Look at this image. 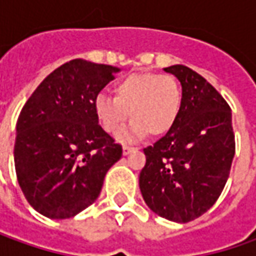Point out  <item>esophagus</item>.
<instances>
[{"label": "esophagus", "instance_id": "esophagus-1", "mask_svg": "<svg viewBox=\"0 0 256 256\" xmlns=\"http://www.w3.org/2000/svg\"><path fill=\"white\" fill-rule=\"evenodd\" d=\"M135 150L134 146H130V145H124L122 146V154L124 155H128V154H131Z\"/></svg>", "mask_w": 256, "mask_h": 256}]
</instances>
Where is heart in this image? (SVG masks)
<instances>
[{"instance_id":"heart-1","label":"heart","mask_w":256,"mask_h":256,"mask_svg":"<svg viewBox=\"0 0 256 256\" xmlns=\"http://www.w3.org/2000/svg\"><path fill=\"white\" fill-rule=\"evenodd\" d=\"M114 95L98 94L94 112L108 134L121 131L130 112L134 121L121 132L125 141L144 138L146 134L162 135L176 122L181 111L182 91L172 75L131 74L114 85Z\"/></svg>"}]
</instances>
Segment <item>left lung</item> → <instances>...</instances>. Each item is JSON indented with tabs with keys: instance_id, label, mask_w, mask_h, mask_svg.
Listing matches in <instances>:
<instances>
[{
	"instance_id": "1",
	"label": "left lung",
	"mask_w": 256,
	"mask_h": 256,
	"mask_svg": "<svg viewBox=\"0 0 256 256\" xmlns=\"http://www.w3.org/2000/svg\"><path fill=\"white\" fill-rule=\"evenodd\" d=\"M182 86L181 111L171 130L144 154L140 190L150 210L190 222L220 198L235 155L232 114L222 95L185 65L164 68Z\"/></svg>"
}]
</instances>
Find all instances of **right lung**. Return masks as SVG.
Wrapping results in <instances>:
<instances>
[{"label":"right lung","mask_w":256,"mask_h":256,"mask_svg":"<svg viewBox=\"0 0 256 256\" xmlns=\"http://www.w3.org/2000/svg\"><path fill=\"white\" fill-rule=\"evenodd\" d=\"M120 68L81 58L36 86L16 121V180L30 205L51 220L72 218L98 198L122 146L101 128L94 100Z\"/></svg>","instance_id":"add662e5"}]
</instances>
